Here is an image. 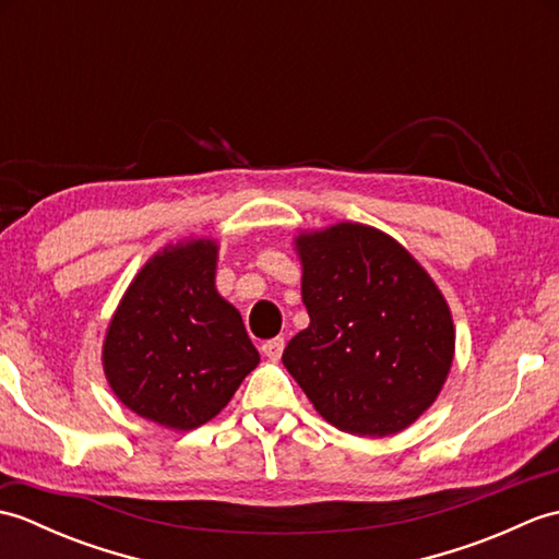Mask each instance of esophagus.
Here are the masks:
<instances>
[{
    "instance_id": "34e87169",
    "label": "esophagus",
    "mask_w": 559,
    "mask_h": 559,
    "mask_svg": "<svg viewBox=\"0 0 559 559\" xmlns=\"http://www.w3.org/2000/svg\"><path fill=\"white\" fill-rule=\"evenodd\" d=\"M283 348H286V341L276 336V338H271V341L264 343V346H261V353H264L269 360H278L283 355Z\"/></svg>"
}]
</instances>
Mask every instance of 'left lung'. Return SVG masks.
<instances>
[{
    "mask_svg": "<svg viewBox=\"0 0 559 559\" xmlns=\"http://www.w3.org/2000/svg\"><path fill=\"white\" fill-rule=\"evenodd\" d=\"M310 326L283 365L324 420L386 437L430 408L454 358V324L432 278L389 235L338 223L298 237Z\"/></svg>",
    "mask_w": 559,
    "mask_h": 559,
    "instance_id": "obj_1",
    "label": "left lung"
}]
</instances>
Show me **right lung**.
Segmentation results:
<instances>
[{"instance_id":"right-lung-1","label":"right lung","mask_w":559,"mask_h":559,"mask_svg":"<svg viewBox=\"0 0 559 559\" xmlns=\"http://www.w3.org/2000/svg\"><path fill=\"white\" fill-rule=\"evenodd\" d=\"M218 247H165L117 307L103 346L105 377L127 408L173 430L218 415L259 365L242 317L216 293Z\"/></svg>"}]
</instances>
